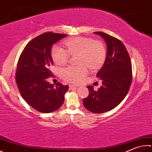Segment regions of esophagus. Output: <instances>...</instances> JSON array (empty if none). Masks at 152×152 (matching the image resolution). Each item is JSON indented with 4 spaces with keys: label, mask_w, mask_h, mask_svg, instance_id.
Wrapping results in <instances>:
<instances>
[{
    "label": "esophagus",
    "mask_w": 152,
    "mask_h": 152,
    "mask_svg": "<svg viewBox=\"0 0 152 152\" xmlns=\"http://www.w3.org/2000/svg\"><path fill=\"white\" fill-rule=\"evenodd\" d=\"M78 88V86H74L72 84H70V89H77V88Z\"/></svg>",
    "instance_id": "esophagus-1"
}]
</instances>
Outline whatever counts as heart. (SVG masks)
I'll list each match as a JSON object with an SVG mask.
<instances>
[{
    "instance_id": "heart-1",
    "label": "heart",
    "mask_w": 152,
    "mask_h": 152,
    "mask_svg": "<svg viewBox=\"0 0 152 152\" xmlns=\"http://www.w3.org/2000/svg\"><path fill=\"white\" fill-rule=\"evenodd\" d=\"M66 49L60 45H54L51 54L53 61L58 65H64L70 56L78 55V66H68L62 69L63 78L72 83H79L88 73L85 65L90 69H96L103 64L106 56V49L102 42L88 37H76L65 42Z\"/></svg>"
}]
</instances>
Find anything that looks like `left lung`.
<instances>
[{"mask_svg":"<svg viewBox=\"0 0 152 152\" xmlns=\"http://www.w3.org/2000/svg\"><path fill=\"white\" fill-rule=\"evenodd\" d=\"M94 34L100 35L107 45L104 64L96 74L103 85L96 91L88 86L89 95L83 104L88 111L102 114L114 109L126 97L132 84V69L128 50L120 40L104 32Z\"/></svg>","mask_w":152,"mask_h":152,"instance_id":"left-lung-1","label":"left lung"}]
</instances>
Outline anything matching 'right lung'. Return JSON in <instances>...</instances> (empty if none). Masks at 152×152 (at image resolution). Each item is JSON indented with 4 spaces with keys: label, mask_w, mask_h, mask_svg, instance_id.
<instances>
[{
    "label": "right lung",
    "mask_w": 152,
    "mask_h": 152,
    "mask_svg": "<svg viewBox=\"0 0 152 152\" xmlns=\"http://www.w3.org/2000/svg\"><path fill=\"white\" fill-rule=\"evenodd\" d=\"M51 32L38 36L27 44L19 57L16 82L24 100L38 112L50 113L59 109L64 101L68 85L58 82L56 86L47 82L52 76V45L66 37Z\"/></svg>",
    "instance_id": "right-lung-1"
}]
</instances>
